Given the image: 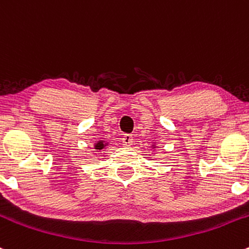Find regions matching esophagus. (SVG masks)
Segmentation results:
<instances>
[{"label":"esophagus","mask_w":249,"mask_h":249,"mask_svg":"<svg viewBox=\"0 0 249 249\" xmlns=\"http://www.w3.org/2000/svg\"><path fill=\"white\" fill-rule=\"evenodd\" d=\"M122 142H123V145L124 146H131L132 143H133V137L132 135H129V133H126V135L123 136L122 138Z\"/></svg>","instance_id":"1"}]
</instances>
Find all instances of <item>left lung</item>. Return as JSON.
Masks as SVG:
<instances>
[{
	"instance_id": "left-lung-1",
	"label": "left lung",
	"mask_w": 249,
	"mask_h": 249,
	"mask_svg": "<svg viewBox=\"0 0 249 249\" xmlns=\"http://www.w3.org/2000/svg\"><path fill=\"white\" fill-rule=\"evenodd\" d=\"M153 148H154V146H153Z\"/></svg>"
}]
</instances>
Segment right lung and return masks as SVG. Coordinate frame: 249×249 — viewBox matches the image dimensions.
Returning <instances> with one entry per match:
<instances>
[{"label":"right lung","mask_w":249,"mask_h":249,"mask_svg":"<svg viewBox=\"0 0 249 249\" xmlns=\"http://www.w3.org/2000/svg\"><path fill=\"white\" fill-rule=\"evenodd\" d=\"M107 144H108V142H106V141H105V140H100V141H98V142H96L95 144H94V149H95L96 151H100V150H103V149Z\"/></svg>","instance_id":"right-lung-1"}]
</instances>
